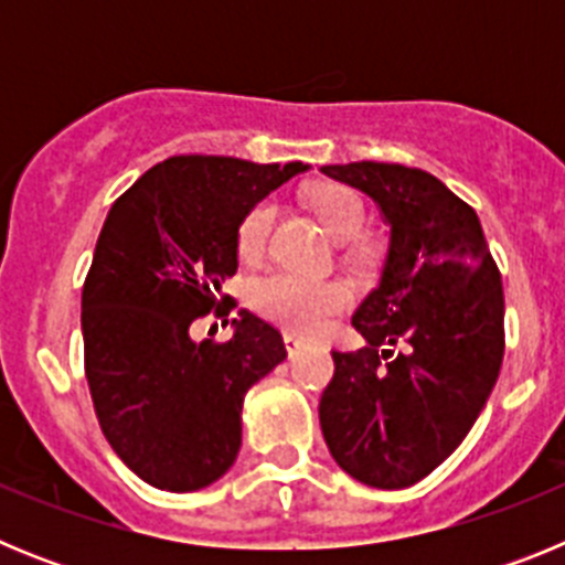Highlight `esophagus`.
Listing matches in <instances>:
<instances>
[{
    "label": "esophagus",
    "mask_w": 565,
    "mask_h": 565,
    "mask_svg": "<svg viewBox=\"0 0 565 565\" xmlns=\"http://www.w3.org/2000/svg\"><path fill=\"white\" fill-rule=\"evenodd\" d=\"M282 342H286L288 353H297L299 348H306V339L299 337V333H291V331H288L286 337H282Z\"/></svg>",
    "instance_id": "esophagus-1"
}]
</instances>
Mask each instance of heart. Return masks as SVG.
<instances>
[{
    "instance_id": "1",
    "label": "heart",
    "mask_w": 565,
    "mask_h": 565,
    "mask_svg": "<svg viewBox=\"0 0 565 565\" xmlns=\"http://www.w3.org/2000/svg\"><path fill=\"white\" fill-rule=\"evenodd\" d=\"M311 212L333 239H353L364 228L367 209L348 186H326L311 198ZM274 223V203L259 201L246 212L237 228L239 257L252 263L266 248ZM252 306L263 317L294 331H317L326 319L348 306V288L337 279L302 277V274L274 271L259 277L252 286Z\"/></svg>"
}]
</instances>
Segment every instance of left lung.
<instances>
[{"instance_id": "1", "label": "left lung", "mask_w": 565, "mask_h": 565, "mask_svg": "<svg viewBox=\"0 0 565 565\" xmlns=\"http://www.w3.org/2000/svg\"><path fill=\"white\" fill-rule=\"evenodd\" d=\"M322 174L359 189L387 226L379 282L353 313L364 348L333 351L319 424L356 481L404 489L452 456L503 359V288L481 221L438 178L402 163Z\"/></svg>"}]
</instances>
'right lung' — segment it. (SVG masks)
I'll list each match as a JSON object with an SVG mask.
<instances>
[{"label":"right lung","instance_id":"obj_1","mask_svg":"<svg viewBox=\"0 0 565 565\" xmlns=\"http://www.w3.org/2000/svg\"><path fill=\"white\" fill-rule=\"evenodd\" d=\"M308 169L178 154L109 209L82 291L84 371L109 447L152 487L194 492L226 476L248 387L288 356L277 328L246 308L228 342H198L189 328L214 306L232 311L220 302L239 221Z\"/></svg>","mask_w":565,"mask_h":565}]
</instances>
